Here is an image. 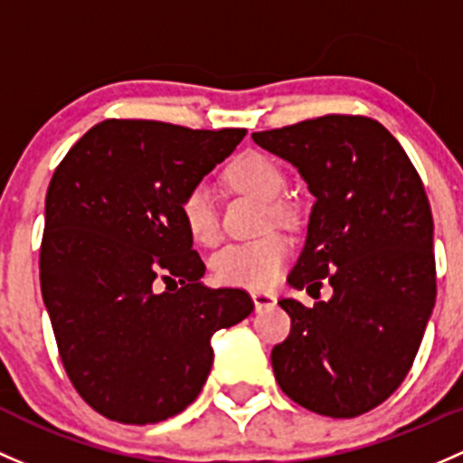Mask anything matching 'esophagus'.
I'll use <instances>...</instances> for the list:
<instances>
[{"instance_id": "esophagus-1", "label": "esophagus", "mask_w": 463, "mask_h": 463, "mask_svg": "<svg viewBox=\"0 0 463 463\" xmlns=\"http://www.w3.org/2000/svg\"><path fill=\"white\" fill-rule=\"evenodd\" d=\"M251 294V301H254L256 309H263V307H271L276 303V297L271 292H263V289H254Z\"/></svg>"}]
</instances>
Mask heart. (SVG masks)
Instances as JSON below:
<instances>
[{
	"instance_id": "1",
	"label": "heart",
	"mask_w": 463,
	"mask_h": 463,
	"mask_svg": "<svg viewBox=\"0 0 463 463\" xmlns=\"http://www.w3.org/2000/svg\"><path fill=\"white\" fill-rule=\"evenodd\" d=\"M227 180L233 189L250 194L256 200L269 203L279 196L283 187V175L279 166L260 154H241L230 162L225 171ZM279 213V207H271ZM184 230L200 245H213L218 241V216L213 209V200L204 184H196L184 194L180 203ZM289 256V241L279 232H269L265 236L245 242H232L222 247L212 259V271L218 283L232 288L265 289L279 279L285 260Z\"/></svg>"
}]
</instances>
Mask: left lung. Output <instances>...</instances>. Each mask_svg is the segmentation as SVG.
Instances as JSON below:
<instances>
[{"label": "left lung", "mask_w": 463, "mask_h": 463, "mask_svg": "<svg viewBox=\"0 0 463 463\" xmlns=\"http://www.w3.org/2000/svg\"><path fill=\"white\" fill-rule=\"evenodd\" d=\"M297 166L314 196L307 238L288 283L330 301L279 305L292 332L271 350L280 390L298 406L350 419L406 379L435 307L432 213L417 169L392 133L364 116H323L251 133Z\"/></svg>", "instance_id": "1"}]
</instances>
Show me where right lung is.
I'll list each match as a JSON object with an SVG mask.
<instances>
[{
  "instance_id": "add662e5",
  "label": "right lung",
  "mask_w": 463,
  "mask_h": 463,
  "mask_svg": "<svg viewBox=\"0 0 463 463\" xmlns=\"http://www.w3.org/2000/svg\"><path fill=\"white\" fill-rule=\"evenodd\" d=\"M245 133L104 120L51 178L42 298L71 383L107 419L145 426L183 412L212 370L213 332L254 309L242 289L200 283L180 216L184 194Z\"/></svg>"
}]
</instances>
